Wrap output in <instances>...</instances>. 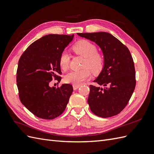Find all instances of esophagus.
Returning <instances> with one entry per match:
<instances>
[{"label":"esophagus","mask_w":154,"mask_h":154,"mask_svg":"<svg viewBox=\"0 0 154 154\" xmlns=\"http://www.w3.org/2000/svg\"><path fill=\"white\" fill-rule=\"evenodd\" d=\"M79 87H80L79 85H73V89L74 90L77 89Z\"/></svg>","instance_id":"1"}]
</instances>
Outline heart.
<instances>
[{
    "mask_svg": "<svg viewBox=\"0 0 154 154\" xmlns=\"http://www.w3.org/2000/svg\"><path fill=\"white\" fill-rule=\"evenodd\" d=\"M75 54L84 58L81 70L72 71L65 76L64 80L67 83L81 85L91 76V71L94 73H99L102 69L104 59L103 55L97 51V46L87 40L77 42L71 48ZM59 63L62 70L66 71L69 67L70 57L66 51L60 54Z\"/></svg>",
    "mask_w": 154,
    "mask_h": 154,
    "instance_id": "obj_1",
    "label": "heart"
}]
</instances>
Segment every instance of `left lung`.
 I'll use <instances>...</instances> for the list:
<instances>
[{"instance_id":"obj_1","label":"left lung","mask_w":154,"mask_h":154,"mask_svg":"<svg viewBox=\"0 0 154 154\" xmlns=\"http://www.w3.org/2000/svg\"><path fill=\"white\" fill-rule=\"evenodd\" d=\"M77 34L99 45L104 57L103 69L94 81L103 88L90 85L87 100L90 109L102 118L117 115L128 103L136 87L132 55L125 45L107 32Z\"/></svg>"}]
</instances>
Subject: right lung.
Returning <instances> with one entry per match:
<instances>
[{"instance_id": "add662e5", "label": "right lung", "mask_w": 154, "mask_h": 154, "mask_svg": "<svg viewBox=\"0 0 154 154\" xmlns=\"http://www.w3.org/2000/svg\"><path fill=\"white\" fill-rule=\"evenodd\" d=\"M74 35L49 34L38 39L24 51L18 61L16 83L21 103L35 116L51 120L63 112L73 86L50 87L52 79L60 82V54Z\"/></svg>"}]
</instances>
